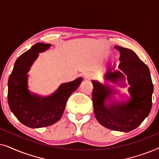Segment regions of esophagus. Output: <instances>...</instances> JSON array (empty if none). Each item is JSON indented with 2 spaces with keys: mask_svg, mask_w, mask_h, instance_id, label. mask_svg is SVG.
<instances>
[{
  "mask_svg": "<svg viewBox=\"0 0 159 159\" xmlns=\"http://www.w3.org/2000/svg\"><path fill=\"white\" fill-rule=\"evenodd\" d=\"M84 79L87 80H90L93 77V75L91 73H87V74H85V75H84Z\"/></svg>",
  "mask_w": 159,
  "mask_h": 159,
  "instance_id": "1",
  "label": "esophagus"
}]
</instances>
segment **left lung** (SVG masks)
Wrapping results in <instances>:
<instances>
[{
	"mask_svg": "<svg viewBox=\"0 0 159 159\" xmlns=\"http://www.w3.org/2000/svg\"><path fill=\"white\" fill-rule=\"evenodd\" d=\"M114 48L120 53L118 70L112 67L106 71L104 79L107 82L104 84L92 80L94 114L103 127L128 132L138 127L150 114L153 85L148 67L133 51L120 46ZM126 80L130 86V96L127 101H116L113 96L119 91L111 88L107 82H120L119 85L125 87Z\"/></svg>",
	"mask_w": 159,
	"mask_h": 159,
	"instance_id": "8db88e82",
	"label": "left lung"
}]
</instances>
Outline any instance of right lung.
Returning <instances> with one entry per match:
<instances>
[{
  "label": "right lung",
  "mask_w": 159,
  "mask_h": 159,
  "mask_svg": "<svg viewBox=\"0 0 159 159\" xmlns=\"http://www.w3.org/2000/svg\"><path fill=\"white\" fill-rule=\"evenodd\" d=\"M51 47L48 43H38L17 58L8 81V102L11 111L23 125L30 128L52 125L59 120L71 93L82 82V77L62 83L47 96L30 92L28 77L30 68L43 53Z\"/></svg>",
  "instance_id": "right-lung-1"
}]
</instances>
